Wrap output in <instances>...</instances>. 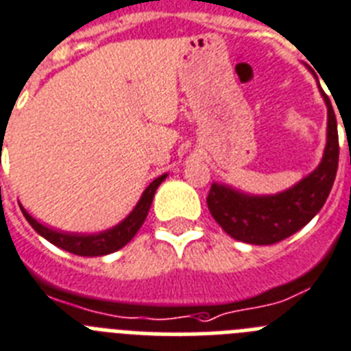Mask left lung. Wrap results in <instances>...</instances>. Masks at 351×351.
Wrapping results in <instances>:
<instances>
[{"mask_svg": "<svg viewBox=\"0 0 351 351\" xmlns=\"http://www.w3.org/2000/svg\"><path fill=\"white\" fill-rule=\"evenodd\" d=\"M328 125L327 146L322 164L295 187L276 196H247L226 185L210 187L208 210L219 226L234 240L256 245H270L288 239L304 228L325 205L334 185L339 162L337 121L325 91Z\"/></svg>", "mask_w": 351, "mask_h": 351, "instance_id": "obj_1", "label": "left lung"}]
</instances>
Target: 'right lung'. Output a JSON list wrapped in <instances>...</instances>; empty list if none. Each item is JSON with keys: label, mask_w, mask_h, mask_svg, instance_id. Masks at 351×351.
<instances>
[{"label": "right lung", "mask_w": 351, "mask_h": 351, "mask_svg": "<svg viewBox=\"0 0 351 351\" xmlns=\"http://www.w3.org/2000/svg\"><path fill=\"white\" fill-rule=\"evenodd\" d=\"M166 180V175L158 176L152 182L146 191L143 193L141 199L136 205V208L130 212V215L125 221H121L118 226H114L112 230L104 231L99 234H74V233H62V231L51 230V228L44 226L40 222H36L35 219L29 215L26 210L21 206L26 221L32 224L33 230L38 234H42L45 240H49L51 243L58 245V247L65 249V251L72 252V254L77 256H104L111 254V252L118 251L123 245L130 242L134 239V234L138 233L139 228L143 226L146 215H148V210L152 206V201H154V194L157 191V187Z\"/></svg>", "instance_id": "obj_1"}]
</instances>
